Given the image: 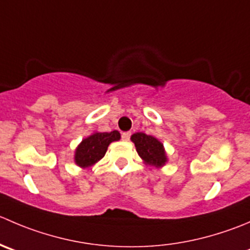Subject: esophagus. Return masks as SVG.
Masks as SVG:
<instances>
[{"label": "esophagus", "mask_w": 250, "mask_h": 250, "mask_svg": "<svg viewBox=\"0 0 250 250\" xmlns=\"http://www.w3.org/2000/svg\"><path fill=\"white\" fill-rule=\"evenodd\" d=\"M121 137H122V140L127 142V140H129V138H130V132H123Z\"/></svg>", "instance_id": "esophagus-1"}]
</instances>
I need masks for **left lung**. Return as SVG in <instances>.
Wrapping results in <instances>:
<instances>
[{
    "mask_svg": "<svg viewBox=\"0 0 250 250\" xmlns=\"http://www.w3.org/2000/svg\"><path fill=\"white\" fill-rule=\"evenodd\" d=\"M132 142L135 144L139 156L151 166H164L167 161L165 154L164 145L152 135H146L145 133H135L132 135Z\"/></svg>",
    "mask_w": 250,
    "mask_h": 250,
    "instance_id": "8db88e82",
    "label": "left lung"
}]
</instances>
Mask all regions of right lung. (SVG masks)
<instances>
[{"label": "right lung", "mask_w": 250, "mask_h": 250, "mask_svg": "<svg viewBox=\"0 0 250 250\" xmlns=\"http://www.w3.org/2000/svg\"><path fill=\"white\" fill-rule=\"evenodd\" d=\"M121 134L117 130L105 133H94L85 138L76 150V164L81 167H89L105 156L110 143L120 140Z\"/></svg>", "instance_id": "right-lung-1"}]
</instances>
